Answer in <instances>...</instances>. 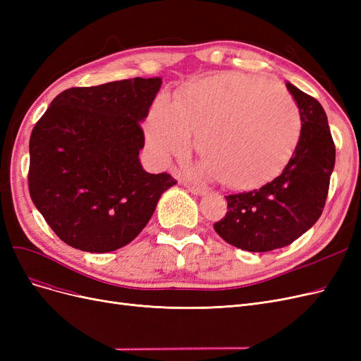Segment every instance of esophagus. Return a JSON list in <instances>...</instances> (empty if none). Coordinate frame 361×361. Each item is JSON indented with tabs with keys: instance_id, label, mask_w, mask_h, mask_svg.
I'll list each match as a JSON object with an SVG mask.
<instances>
[{
	"instance_id": "obj_1",
	"label": "esophagus",
	"mask_w": 361,
	"mask_h": 361,
	"mask_svg": "<svg viewBox=\"0 0 361 361\" xmlns=\"http://www.w3.org/2000/svg\"><path fill=\"white\" fill-rule=\"evenodd\" d=\"M185 187H187V188H188V191H191V192H192V194H195V195H199V194H204L203 188L197 187V185H185Z\"/></svg>"
}]
</instances>
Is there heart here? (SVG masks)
Listing matches in <instances>:
<instances>
[{
  "instance_id": "heart-1",
  "label": "heart",
  "mask_w": 361,
  "mask_h": 361,
  "mask_svg": "<svg viewBox=\"0 0 361 361\" xmlns=\"http://www.w3.org/2000/svg\"><path fill=\"white\" fill-rule=\"evenodd\" d=\"M197 133L204 171L228 187L248 188L286 166L301 116L277 82L227 72L194 81L176 101L161 94L150 108L147 141L158 158L183 155Z\"/></svg>"
}]
</instances>
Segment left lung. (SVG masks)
I'll return each mask as SVG.
<instances>
[{
  "mask_svg": "<svg viewBox=\"0 0 361 361\" xmlns=\"http://www.w3.org/2000/svg\"><path fill=\"white\" fill-rule=\"evenodd\" d=\"M286 87L301 116L292 158L260 188L226 195L227 212L214 224L226 243L253 253L286 247L319 220L334 169L336 146L322 105L290 82Z\"/></svg>",
  "mask_w": 361,
  "mask_h": 361,
  "instance_id": "obj_1",
  "label": "left lung"
}]
</instances>
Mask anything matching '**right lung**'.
<instances>
[{"mask_svg": "<svg viewBox=\"0 0 361 361\" xmlns=\"http://www.w3.org/2000/svg\"><path fill=\"white\" fill-rule=\"evenodd\" d=\"M162 80L72 87L54 97L30 137L28 190L63 243L89 253L129 244L178 180L150 174L138 159L141 120Z\"/></svg>", "mask_w": 361, "mask_h": 361, "instance_id": "right-lung-1", "label": "right lung"}]
</instances>
